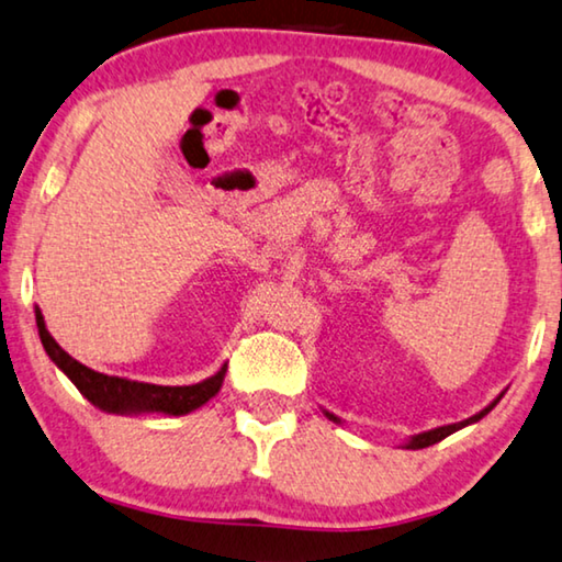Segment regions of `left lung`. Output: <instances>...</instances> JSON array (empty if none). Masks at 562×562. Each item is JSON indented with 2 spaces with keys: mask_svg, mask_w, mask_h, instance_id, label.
Masks as SVG:
<instances>
[{
  "mask_svg": "<svg viewBox=\"0 0 562 562\" xmlns=\"http://www.w3.org/2000/svg\"><path fill=\"white\" fill-rule=\"evenodd\" d=\"M504 395V393H502ZM502 395H497L494 397V401L486 405L484 411H479L476 416H471V418H467V420H459V423H449V426H438V428H434V430H423V434H416V436H411L408 441H405V449H426V446H434V443H438V441H443L446 436H451V434H457V430H461V428H467V426H471V423H476V420H482L486 413H490L494 405H497L499 401H502ZM324 416H327L329 420H335V423H341L335 413H329V411H324Z\"/></svg>",
  "mask_w": 562,
  "mask_h": 562,
  "instance_id": "obj_1",
  "label": "left lung"
}]
</instances>
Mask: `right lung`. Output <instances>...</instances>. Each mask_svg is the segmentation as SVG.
I'll return each instance as SVG.
<instances>
[{"mask_svg":"<svg viewBox=\"0 0 562 562\" xmlns=\"http://www.w3.org/2000/svg\"><path fill=\"white\" fill-rule=\"evenodd\" d=\"M35 319L40 341L45 352L58 368L68 375V380L80 390V395L88 397L95 408L113 416H142V413H165V416H187L198 411L210 397L221 393L227 364H223L215 375L207 380L194 382V385H151V382H136L124 378H111L103 372H95L86 364L65 352V349L53 339L45 327V316L35 306Z\"/></svg>","mask_w":562,"mask_h":562,"instance_id":"obj_1","label":"right lung"}]
</instances>
